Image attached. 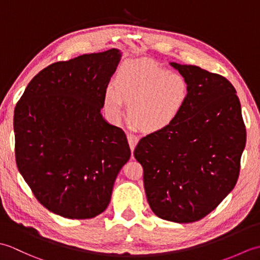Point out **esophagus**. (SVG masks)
<instances>
[{"instance_id": "34e87169", "label": "esophagus", "mask_w": 260, "mask_h": 260, "mask_svg": "<svg viewBox=\"0 0 260 260\" xmlns=\"http://www.w3.org/2000/svg\"><path fill=\"white\" fill-rule=\"evenodd\" d=\"M127 140H128L129 147H131L132 152H133L135 146H136V144H137V143H139L140 139H139V137H137L136 135H134V134H128V135H127Z\"/></svg>"}]
</instances>
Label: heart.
Returning a JSON list of instances; mask_svg holds the SVG:
<instances>
[{
  "label": "heart",
  "instance_id": "obj_1",
  "mask_svg": "<svg viewBox=\"0 0 260 260\" xmlns=\"http://www.w3.org/2000/svg\"><path fill=\"white\" fill-rule=\"evenodd\" d=\"M104 92V107L113 120H119L129 104V118L140 129L155 133L179 118L189 98V85L179 73H169L144 60L127 61Z\"/></svg>",
  "mask_w": 260,
  "mask_h": 260
}]
</instances>
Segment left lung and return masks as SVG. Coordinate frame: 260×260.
Masks as SVG:
<instances>
[{"label": "left lung", "instance_id": "1", "mask_svg": "<svg viewBox=\"0 0 260 260\" xmlns=\"http://www.w3.org/2000/svg\"><path fill=\"white\" fill-rule=\"evenodd\" d=\"M189 85L179 118L141 139L134 156L144 170L152 211L178 223L206 217L233 191L246 145V127L235 87L198 66L170 63Z\"/></svg>", "mask_w": 260, "mask_h": 260}]
</instances>
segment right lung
<instances>
[{
	"mask_svg": "<svg viewBox=\"0 0 260 260\" xmlns=\"http://www.w3.org/2000/svg\"><path fill=\"white\" fill-rule=\"evenodd\" d=\"M120 57L110 49L48 66L15 106L16 165L37 200L61 217L104 212L131 157L123 129L101 114Z\"/></svg>",
	"mask_w": 260,
	"mask_h": 260,
	"instance_id": "right-lung-1",
	"label": "right lung"
}]
</instances>
